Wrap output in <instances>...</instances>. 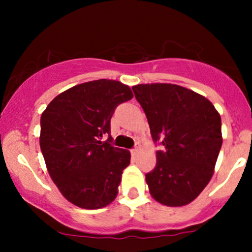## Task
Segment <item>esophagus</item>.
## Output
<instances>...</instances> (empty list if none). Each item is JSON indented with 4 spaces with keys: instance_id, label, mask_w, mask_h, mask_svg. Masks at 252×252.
Masks as SVG:
<instances>
[{
    "instance_id": "34e87169",
    "label": "esophagus",
    "mask_w": 252,
    "mask_h": 252,
    "mask_svg": "<svg viewBox=\"0 0 252 252\" xmlns=\"http://www.w3.org/2000/svg\"><path fill=\"white\" fill-rule=\"evenodd\" d=\"M130 153H131L132 155H136L138 153V148H137V147H135V148H132L131 150H130Z\"/></svg>"
}]
</instances>
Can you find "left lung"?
I'll list each match as a JSON object with an SVG mask.
<instances>
[{
  "instance_id": "1",
  "label": "left lung",
  "mask_w": 252,
  "mask_h": 252,
  "mask_svg": "<svg viewBox=\"0 0 252 252\" xmlns=\"http://www.w3.org/2000/svg\"><path fill=\"white\" fill-rule=\"evenodd\" d=\"M132 91L153 141L163 147L146 174L150 194L167 206L189 204L213 175L222 143L220 115L204 96L174 84H140Z\"/></svg>"
}]
</instances>
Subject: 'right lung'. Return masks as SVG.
<instances>
[{
	"label": "right lung",
	"instance_id": "right-lung-1",
	"mask_svg": "<svg viewBox=\"0 0 252 252\" xmlns=\"http://www.w3.org/2000/svg\"><path fill=\"white\" fill-rule=\"evenodd\" d=\"M132 97L122 83L94 80L58 94L42 112L40 148L46 166L62 194L76 206L102 209L116 198L130 153L111 144L110 120Z\"/></svg>",
	"mask_w": 252,
	"mask_h": 252
}]
</instances>
